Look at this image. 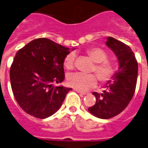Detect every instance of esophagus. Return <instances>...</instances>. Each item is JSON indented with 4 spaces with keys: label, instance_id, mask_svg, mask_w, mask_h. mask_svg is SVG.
<instances>
[{
    "label": "esophagus",
    "instance_id": "esophagus-1",
    "mask_svg": "<svg viewBox=\"0 0 148 148\" xmlns=\"http://www.w3.org/2000/svg\"><path fill=\"white\" fill-rule=\"evenodd\" d=\"M75 91H76V92L80 93V94H82V95H86L87 92H82V91H80V90H78V89H74Z\"/></svg>",
    "mask_w": 148,
    "mask_h": 148
}]
</instances>
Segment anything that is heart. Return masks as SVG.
Segmentation results:
<instances>
[{
	"label": "heart",
	"mask_w": 148,
	"mask_h": 148,
	"mask_svg": "<svg viewBox=\"0 0 148 148\" xmlns=\"http://www.w3.org/2000/svg\"><path fill=\"white\" fill-rule=\"evenodd\" d=\"M87 54L92 61L95 62L92 67L91 72H95L97 79L101 84H108L112 81L116 73L115 64L108 60V53L100 48H92L87 51ZM64 65L66 69L71 70L74 67V54L69 53L64 60ZM94 74H86L76 72L70 74L67 77V83L70 87L78 90H87L96 84L97 79Z\"/></svg>",
	"instance_id": "heart-1"
}]
</instances>
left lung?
Listing matches in <instances>:
<instances>
[{
    "mask_svg": "<svg viewBox=\"0 0 148 148\" xmlns=\"http://www.w3.org/2000/svg\"><path fill=\"white\" fill-rule=\"evenodd\" d=\"M106 45L117 56L119 67L103 92L92 93L96 102L88 111L99 119L112 118L126 108L135 93L138 76V63L129 46L110 36Z\"/></svg>",
    "mask_w": 148,
    "mask_h": 148,
    "instance_id": "1",
    "label": "left lung"
}]
</instances>
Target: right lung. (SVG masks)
Returning <instances> with one entry per match:
<instances>
[{
  "instance_id": "add662e5",
  "label": "right lung",
  "mask_w": 148,
  "mask_h": 148,
  "mask_svg": "<svg viewBox=\"0 0 148 148\" xmlns=\"http://www.w3.org/2000/svg\"><path fill=\"white\" fill-rule=\"evenodd\" d=\"M65 48L38 38L16 52L10 68V82L16 102L26 113L45 119L56 112L72 88L54 86L64 80Z\"/></svg>"
}]
</instances>
